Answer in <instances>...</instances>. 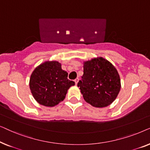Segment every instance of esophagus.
Returning <instances> with one entry per match:
<instances>
[{
	"label": "esophagus",
	"instance_id": "1",
	"mask_svg": "<svg viewBox=\"0 0 150 150\" xmlns=\"http://www.w3.org/2000/svg\"><path fill=\"white\" fill-rule=\"evenodd\" d=\"M74 81H75V84L77 85V84H78V83H79V79H76Z\"/></svg>",
	"mask_w": 150,
	"mask_h": 150
}]
</instances>
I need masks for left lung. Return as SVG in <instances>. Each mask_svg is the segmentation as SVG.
I'll return each instance as SVG.
<instances>
[{"mask_svg":"<svg viewBox=\"0 0 150 150\" xmlns=\"http://www.w3.org/2000/svg\"><path fill=\"white\" fill-rule=\"evenodd\" d=\"M83 75L79 81L84 99L94 107H106L117 97L121 89L120 77L113 65L102 57L83 63Z\"/></svg>","mask_w":150,"mask_h":150,"instance_id":"obj_1","label":"left lung"}]
</instances>
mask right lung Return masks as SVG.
<instances>
[{"label":"right lung","mask_w":150,"mask_h":150,"mask_svg":"<svg viewBox=\"0 0 150 150\" xmlns=\"http://www.w3.org/2000/svg\"><path fill=\"white\" fill-rule=\"evenodd\" d=\"M58 61H46L36 67L30 78L29 87L35 100L40 104L52 107L65 99L69 88L75 85L67 79Z\"/></svg>","instance_id":"obj_1"}]
</instances>
